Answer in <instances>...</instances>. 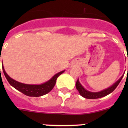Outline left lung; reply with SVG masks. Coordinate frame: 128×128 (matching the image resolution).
Listing matches in <instances>:
<instances>
[{"mask_svg":"<svg viewBox=\"0 0 128 128\" xmlns=\"http://www.w3.org/2000/svg\"><path fill=\"white\" fill-rule=\"evenodd\" d=\"M124 75H122L121 77L120 78V79H118L116 82L114 84H113L112 86H110L108 88L104 89V90H102L100 92H90L88 90H87L86 89H85L84 87L81 85V84L80 83L78 79L77 80V82L76 84V88L77 89V90L79 92L80 95L82 96H83L84 98H86L88 99H96V98H99L104 97V96H106L108 94H111L112 92H113L114 90V89L117 87V86H118V84H120V82H121V79L123 77Z\"/></svg>","mask_w":128,"mask_h":128,"instance_id":"left-lung-1","label":"left lung"}]
</instances>
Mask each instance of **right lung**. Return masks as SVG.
<instances>
[{"instance_id":"1","label":"right lung","mask_w":128,"mask_h":128,"mask_svg":"<svg viewBox=\"0 0 128 128\" xmlns=\"http://www.w3.org/2000/svg\"><path fill=\"white\" fill-rule=\"evenodd\" d=\"M2 70H3L4 74L7 80H8V83L13 87L20 91V92L23 93L25 95L29 96H35V97L42 96V95H46L48 93L50 92L54 87L58 77L65 71V70H62V71H60L56 74L51 79H50L48 81L44 82V83L39 85H33L21 83V82H19L12 78L6 73L4 66L2 67Z\"/></svg>"}]
</instances>
